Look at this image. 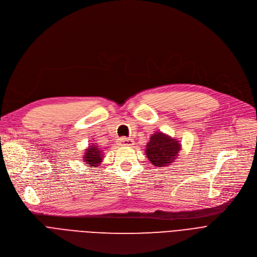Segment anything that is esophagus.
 <instances>
[{
  "mask_svg": "<svg viewBox=\"0 0 257 257\" xmlns=\"http://www.w3.org/2000/svg\"><path fill=\"white\" fill-rule=\"evenodd\" d=\"M134 140L130 139V138H121L119 139V144L120 145H123V146H132L134 145Z\"/></svg>",
  "mask_w": 257,
  "mask_h": 257,
  "instance_id": "1",
  "label": "esophagus"
}]
</instances>
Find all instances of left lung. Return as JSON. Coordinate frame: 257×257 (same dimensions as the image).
Masks as SVG:
<instances>
[{
	"label": "left lung",
	"instance_id": "left-lung-1",
	"mask_svg": "<svg viewBox=\"0 0 257 257\" xmlns=\"http://www.w3.org/2000/svg\"><path fill=\"white\" fill-rule=\"evenodd\" d=\"M182 149L179 141L162 132L153 134L146 145V156L155 167L169 166L177 159Z\"/></svg>",
	"mask_w": 257,
	"mask_h": 257
}]
</instances>
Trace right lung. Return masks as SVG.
<instances>
[{
	"instance_id": "obj_1",
	"label": "right lung",
	"mask_w": 257,
	"mask_h": 257,
	"mask_svg": "<svg viewBox=\"0 0 257 257\" xmlns=\"http://www.w3.org/2000/svg\"><path fill=\"white\" fill-rule=\"evenodd\" d=\"M102 149L98 145H90L84 154L83 160L88 164L89 167L95 168L102 162Z\"/></svg>"
}]
</instances>
